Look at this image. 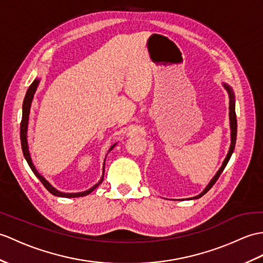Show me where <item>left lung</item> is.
I'll return each instance as SVG.
<instances>
[{
	"mask_svg": "<svg viewBox=\"0 0 263 263\" xmlns=\"http://www.w3.org/2000/svg\"><path fill=\"white\" fill-rule=\"evenodd\" d=\"M223 86H224L225 89L228 90L229 97H230V107H229V108H230V113H229V114H230V127H231V145H230V150H229V152H228L227 158H225L223 163H222V167L218 169V172L216 173V175H215L214 177H213V179L210 181V184L206 186V188H205L204 191L201 192L199 195H197V196L193 197V199H194V198H199V197L203 196V195H205L207 192H209L210 189L213 187V185L215 184V182H216L217 179H218V177L221 176V174L223 173L224 168L227 167V164H228V162H229V160H230V158H231L232 154H233L234 148H235L236 129H237V124H236V114H235V97H234L233 90H232V88L229 86L228 84L224 83Z\"/></svg>",
	"mask_w": 263,
	"mask_h": 263,
	"instance_id": "1",
	"label": "left lung"
}]
</instances>
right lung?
<instances>
[{
  "label": "right lung",
  "instance_id": "obj_1",
  "mask_svg": "<svg viewBox=\"0 0 263 263\" xmlns=\"http://www.w3.org/2000/svg\"><path fill=\"white\" fill-rule=\"evenodd\" d=\"M40 83V79L35 78L33 83L30 85L28 90H27V94L26 97H24V101H23V105H22V121H21V126H20V138H21V145H22V152H23V156L26 158V160L28 162V164L31 168V170L33 172V174L38 177V179L42 182V185L46 187L47 191L49 193H51L54 196H58V197H66V198H72V197H82V196H86V195L90 194L91 192L94 191L95 188L99 187V185L102 184L103 178H104V168H103V176L102 178L100 179V181L97 182L96 185H94L91 188H89L88 191H85L82 193H62L57 191L56 188L52 187L49 182L42 177L38 172H36V169L34 167V164L32 163L31 160V157H30V152H29V145H28V140H27V133H28V122H29V114H30V107H31V103L33 100V95L36 90V87H38V85ZM117 145V143L113 144L111 148H109L108 152L111 151L114 146Z\"/></svg>",
  "mask_w": 263,
  "mask_h": 263
}]
</instances>
